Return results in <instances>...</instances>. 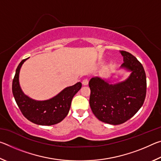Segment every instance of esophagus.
<instances>
[{
  "label": "esophagus",
  "instance_id": "34e87169",
  "mask_svg": "<svg viewBox=\"0 0 161 161\" xmlns=\"http://www.w3.org/2000/svg\"><path fill=\"white\" fill-rule=\"evenodd\" d=\"M88 84H89V80H87V79H84V80L82 81L83 85L86 86V85H88Z\"/></svg>",
  "mask_w": 161,
  "mask_h": 161
}]
</instances>
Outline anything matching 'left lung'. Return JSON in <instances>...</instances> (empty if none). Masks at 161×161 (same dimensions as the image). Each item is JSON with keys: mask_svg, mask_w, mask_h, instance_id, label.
<instances>
[{"mask_svg": "<svg viewBox=\"0 0 161 161\" xmlns=\"http://www.w3.org/2000/svg\"><path fill=\"white\" fill-rule=\"evenodd\" d=\"M124 63L120 68L130 72L126 80L116 84L94 77L89 82V104L101 121L119 125L133 117L143 104L146 94V77L143 65L131 54L120 51Z\"/></svg>", "mask_w": 161, "mask_h": 161, "instance_id": "8db88e82", "label": "left lung"}]
</instances>
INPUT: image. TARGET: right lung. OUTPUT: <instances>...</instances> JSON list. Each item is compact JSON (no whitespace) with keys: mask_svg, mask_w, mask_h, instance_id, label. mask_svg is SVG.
<instances>
[{"mask_svg":"<svg viewBox=\"0 0 161 161\" xmlns=\"http://www.w3.org/2000/svg\"><path fill=\"white\" fill-rule=\"evenodd\" d=\"M28 58L20 62L13 80L12 91L15 102L23 116L32 123L41 126L58 124L69 113L72 98L80 91L81 83L77 82L66 87L50 99L38 101L32 99L24 94L19 82L21 67Z\"/></svg>","mask_w":161,"mask_h":161,"instance_id":"add662e5","label":"right lung"}]
</instances>
